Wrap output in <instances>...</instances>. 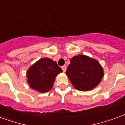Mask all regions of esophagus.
<instances>
[{
	"label": "esophagus",
	"instance_id": "1",
	"mask_svg": "<svg viewBox=\"0 0 125 125\" xmlns=\"http://www.w3.org/2000/svg\"><path fill=\"white\" fill-rule=\"evenodd\" d=\"M62 70L63 72H65V71H66V69H67L66 65H63V66L62 67Z\"/></svg>",
	"mask_w": 125,
	"mask_h": 125
}]
</instances>
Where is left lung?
<instances>
[{
  "mask_svg": "<svg viewBox=\"0 0 125 125\" xmlns=\"http://www.w3.org/2000/svg\"><path fill=\"white\" fill-rule=\"evenodd\" d=\"M66 75L76 89L89 91L96 87L104 77V69L98 61L85 55L73 56Z\"/></svg>",
  "mask_w": 125,
  "mask_h": 125,
  "instance_id": "1",
  "label": "left lung"
}]
</instances>
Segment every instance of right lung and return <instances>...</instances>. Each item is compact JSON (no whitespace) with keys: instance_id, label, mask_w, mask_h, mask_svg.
Here are the masks:
<instances>
[{"instance_id":"1","label":"right lung","mask_w":125,"mask_h":125,"mask_svg":"<svg viewBox=\"0 0 125 125\" xmlns=\"http://www.w3.org/2000/svg\"><path fill=\"white\" fill-rule=\"evenodd\" d=\"M62 72V69L56 62L44 58L29 68L26 73L27 82L31 88L44 93L52 89L56 76Z\"/></svg>"}]
</instances>
